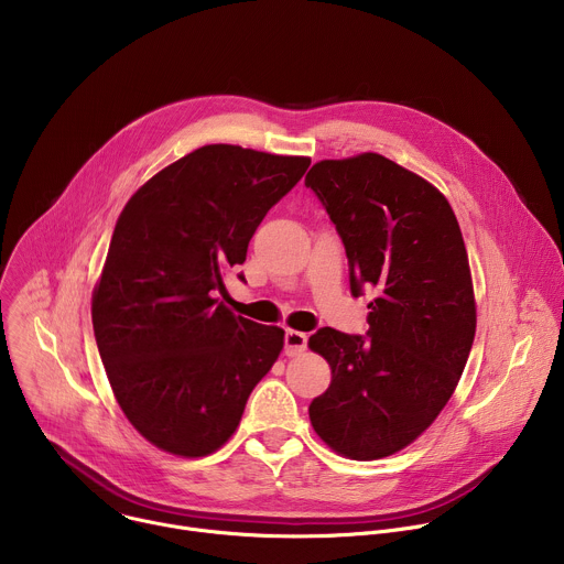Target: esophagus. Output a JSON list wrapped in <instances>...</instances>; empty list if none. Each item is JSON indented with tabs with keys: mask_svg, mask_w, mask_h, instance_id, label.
<instances>
[{
	"mask_svg": "<svg viewBox=\"0 0 564 564\" xmlns=\"http://www.w3.org/2000/svg\"><path fill=\"white\" fill-rule=\"evenodd\" d=\"M305 346H307V335H303L299 330L285 333V352L288 355H299L305 350Z\"/></svg>",
	"mask_w": 564,
	"mask_h": 564,
	"instance_id": "obj_1",
	"label": "esophagus"
}]
</instances>
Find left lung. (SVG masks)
I'll use <instances>...</instances> for the list:
<instances>
[{"mask_svg":"<svg viewBox=\"0 0 564 564\" xmlns=\"http://www.w3.org/2000/svg\"><path fill=\"white\" fill-rule=\"evenodd\" d=\"M305 187L346 248L350 292H379L366 335L321 328L310 337L333 368L310 422L337 453L379 459L435 422L466 366L475 301L464 238L448 200L379 153L321 160Z\"/></svg>","mask_w":564,"mask_h":564,"instance_id":"left-lung-1","label":"left lung"}]
</instances>
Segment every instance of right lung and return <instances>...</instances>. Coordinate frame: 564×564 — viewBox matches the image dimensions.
<instances>
[{
    "instance_id": "obj_1",
    "label": "right lung",
    "mask_w": 564,
    "mask_h": 564,
    "mask_svg": "<svg viewBox=\"0 0 564 564\" xmlns=\"http://www.w3.org/2000/svg\"><path fill=\"white\" fill-rule=\"evenodd\" d=\"M307 167L310 158L207 144L122 209L94 292V335L122 413L158 448H220L276 361L285 333L236 316L216 294Z\"/></svg>"
}]
</instances>
